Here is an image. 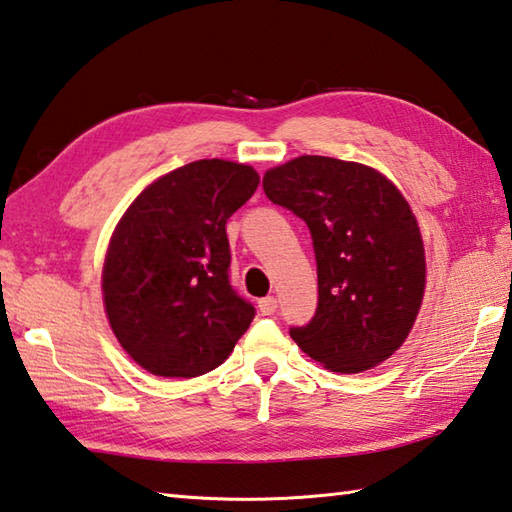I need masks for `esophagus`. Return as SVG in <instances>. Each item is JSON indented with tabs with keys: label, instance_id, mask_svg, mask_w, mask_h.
Segmentation results:
<instances>
[{
	"label": "esophagus",
	"instance_id": "esophagus-1",
	"mask_svg": "<svg viewBox=\"0 0 512 512\" xmlns=\"http://www.w3.org/2000/svg\"><path fill=\"white\" fill-rule=\"evenodd\" d=\"M275 310H277V299L275 297L259 299V313H262V315H273Z\"/></svg>",
	"mask_w": 512,
	"mask_h": 512
}]
</instances>
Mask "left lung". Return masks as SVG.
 Here are the masks:
<instances>
[{
  "instance_id": "1",
  "label": "left lung",
  "mask_w": 512,
  "mask_h": 512,
  "mask_svg": "<svg viewBox=\"0 0 512 512\" xmlns=\"http://www.w3.org/2000/svg\"><path fill=\"white\" fill-rule=\"evenodd\" d=\"M270 202L304 219L319 299L290 337L335 373H362L404 344L424 297L426 259L402 193L355 162L302 155L264 175Z\"/></svg>"
}]
</instances>
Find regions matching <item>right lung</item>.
<instances>
[{
    "mask_svg": "<svg viewBox=\"0 0 512 512\" xmlns=\"http://www.w3.org/2000/svg\"><path fill=\"white\" fill-rule=\"evenodd\" d=\"M250 166L199 159L139 195L110 239V328L148 373L197 377L224 364L255 317L230 284L228 217L257 190Z\"/></svg>",
    "mask_w": 512,
    "mask_h": 512,
    "instance_id": "add662e5",
    "label": "right lung"
}]
</instances>
